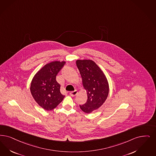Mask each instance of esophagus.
Masks as SVG:
<instances>
[{
    "label": "esophagus",
    "instance_id": "1",
    "mask_svg": "<svg viewBox=\"0 0 156 156\" xmlns=\"http://www.w3.org/2000/svg\"><path fill=\"white\" fill-rule=\"evenodd\" d=\"M78 94V92H77V90H75L74 91H72V92H71L70 93H69V94L72 96V97H74V96H75L76 95V94Z\"/></svg>",
    "mask_w": 156,
    "mask_h": 156
}]
</instances>
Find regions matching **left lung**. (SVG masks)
Listing matches in <instances>:
<instances>
[{
  "label": "left lung",
  "mask_w": 156,
  "mask_h": 156,
  "mask_svg": "<svg viewBox=\"0 0 156 156\" xmlns=\"http://www.w3.org/2000/svg\"><path fill=\"white\" fill-rule=\"evenodd\" d=\"M76 64L87 95V102L80 107L83 112L90 113L98 109L107 99L109 92L108 81L103 72L94 61L78 60Z\"/></svg>",
  "instance_id": "8db88e82"
}]
</instances>
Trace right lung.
Here are the masks:
<instances>
[{
	"label": "right lung",
	"mask_w": 156,
	"mask_h": 156,
	"mask_svg": "<svg viewBox=\"0 0 156 156\" xmlns=\"http://www.w3.org/2000/svg\"><path fill=\"white\" fill-rule=\"evenodd\" d=\"M65 63L56 61L47 64L32 80L30 90L32 97L45 110L54 109L64 98L60 92V85L56 81V78Z\"/></svg>",
	"instance_id": "right-lung-1"
}]
</instances>
